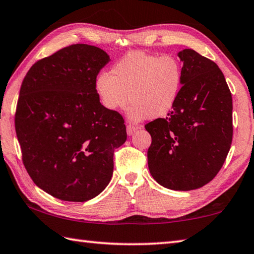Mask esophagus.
Returning <instances> with one entry per match:
<instances>
[{
	"instance_id": "1",
	"label": "esophagus",
	"mask_w": 254,
	"mask_h": 254,
	"mask_svg": "<svg viewBox=\"0 0 254 254\" xmlns=\"http://www.w3.org/2000/svg\"><path fill=\"white\" fill-rule=\"evenodd\" d=\"M137 129H139V127L136 126V125H131V124H129V125H127V133L129 136H131L133 132H135Z\"/></svg>"
}]
</instances>
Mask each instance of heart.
<instances>
[{
    "label": "heart",
    "mask_w": 254,
    "mask_h": 254,
    "mask_svg": "<svg viewBox=\"0 0 254 254\" xmlns=\"http://www.w3.org/2000/svg\"><path fill=\"white\" fill-rule=\"evenodd\" d=\"M94 85L100 103L108 111L124 108L130 99L128 117L139 122L148 116L162 117L171 111L183 85V68L172 55L137 51L114 64L111 74H98Z\"/></svg>",
    "instance_id": "b5f03b06"
}]
</instances>
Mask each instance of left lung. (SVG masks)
I'll return each mask as SVG.
<instances>
[{
  "instance_id": "8db88e82",
  "label": "left lung",
  "mask_w": 254,
  "mask_h": 254,
  "mask_svg": "<svg viewBox=\"0 0 254 254\" xmlns=\"http://www.w3.org/2000/svg\"><path fill=\"white\" fill-rule=\"evenodd\" d=\"M183 86L166 118L145 125L148 168L158 184L188 191L210 183L232 142V96L218 65L193 50L178 53Z\"/></svg>"
}]
</instances>
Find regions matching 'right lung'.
<instances>
[{"label": "right lung", "mask_w": 254, "mask_h": 254, "mask_svg": "<svg viewBox=\"0 0 254 254\" xmlns=\"http://www.w3.org/2000/svg\"><path fill=\"white\" fill-rule=\"evenodd\" d=\"M105 51L73 44L27 71L15 112V130L28 175L45 192L84 202L106 188L114 151L127 139L124 118L105 108L95 90Z\"/></svg>", "instance_id": "add662e5"}]
</instances>
